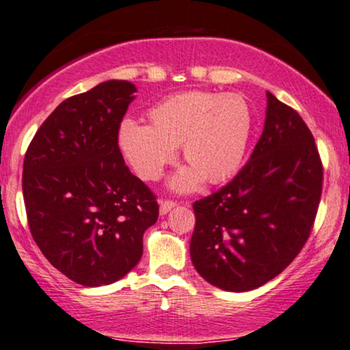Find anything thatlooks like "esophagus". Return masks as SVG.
Listing matches in <instances>:
<instances>
[{
	"mask_svg": "<svg viewBox=\"0 0 350 350\" xmlns=\"http://www.w3.org/2000/svg\"><path fill=\"white\" fill-rule=\"evenodd\" d=\"M177 203L174 200H165V201H160V214H166L170 213L171 209L176 208Z\"/></svg>",
	"mask_w": 350,
	"mask_h": 350,
	"instance_id": "esophagus-1",
	"label": "esophagus"
}]
</instances>
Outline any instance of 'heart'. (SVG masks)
Instances as JSON below:
<instances>
[{"instance_id":"b5f03b06","label":"heart","mask_w":350,"mask_h":350,"mask_svg":"<svg viewBox=\"0 0 350 350\" xmlns=\"http://www.w3.org/2000/svg\"><path fill=\"white\" fill-rule=\"evenodd\" d=\"M147 117L150 125L126 119L119 128L122 154L142 179H159L179 144L189 163L171 180L179 191L203 179L217 184L239 168L250 135V112L241 96L185 92L165 98Z\"/></svg>"}]
</instances>
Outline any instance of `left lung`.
Returning <instances> with one entry per match:
<instances>
[{
  "label": "left lung",
  "instance_id": "1",
  "mask_svg": "<svg viewBox=\"0 0 350 350\" xmlns=\"http://www.w3.org/2000/svg\"><path fill=\"white\" fill-rule=\"evenodd\" d=\"M262 136L238 174L193 203L190 257L209 284L249 292L280 274L311 234L323 166L311 130L267 93Z\"/></svg>",
  "mask_w": 350,
  "mask_h": 350
}]
</instances>
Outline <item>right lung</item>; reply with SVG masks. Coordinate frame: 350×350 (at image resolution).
<instances>
[{
	"instance_id": "obj_1",
	"label": "right lung",
	"mask_w": 350,
	"mask_h": 350,
	"mask_svg": "<svg viewBox=\"0 0 350 350\" xmlns=\"http://www.w3.org/2000/svg\"><path fill=\"white\" fill-rule=\"evenodd\" d=\"M136 87L107 81L68 98L42 122L23 160L28 226L49 262L100 287L141 260L157 196L125 165L119 128Z\"/></svg>"
}]
</instances>
